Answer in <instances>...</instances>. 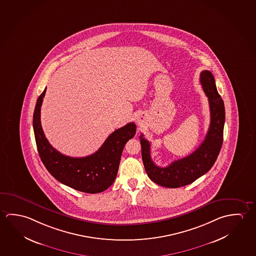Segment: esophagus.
<instances>
[{"instance_id":"esophagus-1","label":"esophagus","mask_w":256,"mask_h":256,"mask_svg":"<svg viewBox=\"0 0 256 256\" xmlns=\"http://www.w3.org/2000/svg\"><path fill=\"white\" fill-rule=\"evenodd\" d=\"M136 123H138V125L139 126H142V124H144V120H142V116H139V117H138V118H136Z\"/></svg>"}]
</instances>
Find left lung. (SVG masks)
<instances>
[{
    "mask_svg": "<svg viewBox=\"0 0 256 256\" xmlns=\"http://www.w3.org/2000/svg\"><path fill=\"white\" fill-rule=\"evenodd\" d=\"M200 83L209 101L210 122L206 138L192 154L176 160L167 167H158L151 158V144L144 134L139 136L142 147V159L147 175L162 186L176 188L193 183L209 172L214 166L223 142L225 107L218 94L212 72L202 70Z\"/></svg>",
    "mask_w": 256,
    "mask_h": 256,
    "instance_id": "8db88e82",
    "label": "left lung"
}]
</instances>
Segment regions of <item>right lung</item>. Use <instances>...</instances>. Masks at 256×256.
Listing matches in <instances>:
<instances>
[{"mask_svg": "<svg viewBox=\"0 0 256 256\" xmlns=\"http://www.w3.org/2000/svg\"><path fill=\"white\" fill-rule=\"evenodd\" d=\"M46 88L38 97L33 128L38 154L50 175L60 183L84 193H101L114 184L122 151L126 142L134 138L136 126L130 122L110 134L94 154L74 158L60 154L48 142L41 125V106Z\"/></svg>", "mask_w": 256, "mask_h": 256, "instance_id": "1", "label": "right lung"}]
</instances>
